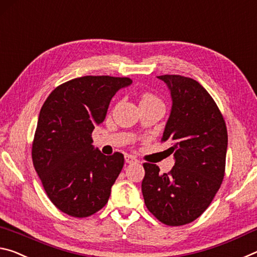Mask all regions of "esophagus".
Masks as SVG:
<instances>
[{
    "mask_svg": "<svg viewBox=\"0 0 257 257\" xmlns=\"http://www.w3.org/2000/svg\"><path fill=\"white\" fill-rule=\"evenodd\" d=\"M125 162L127 164H132V163H137L138 159L132 156V155H125Z\"/></svg>",
    "mask_w": 257,
    "mask_h": 257,
    "instance_id": "esophagus-1",
    "label": "esophagus"
}]
</instances>
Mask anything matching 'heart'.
Wrapping results in <instances>:
<instances>
[{
    "label": "heart",
    "mask_w": 257,
    "mask_h": 257,
    "mask_svg": "<svg viewBox=\"0 0 257 257\" xmlns=\"http://www.w3.org/2000/svg\"><path fill=\"white\" fill-rule=\"evenodd\" d=\"M149 100H157V98L155 95H153V94L147 93V94H145L144 96H142V99H141V101H149Z\"/></svg>",
    "instance_id": "heart-1"
}]
</instances>
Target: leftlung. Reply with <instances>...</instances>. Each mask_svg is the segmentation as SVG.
<instances>
[{"label":"left lung","instance_id":"left-lung-1","mask_svg":"<svg viewBox=\"0 0 257 257\" xmlns=\"http://www.w3.org/2000/svg\"><path fill=\"white\" fill-rule=\"evenodd\" d=\"M171 92L172 109L162 141H170L175 164L159 173L145 163L142 195L147 208L162 223L184 225L212 203L224 178L228 132L215 101L195 79L180 75L157 76Z\"/></svg>","mask_w":257,"mask_h":257}]
</instances>
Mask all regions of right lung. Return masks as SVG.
Masks as SVG:
<instances>
[{
	"instance_id": "add662e5",
	"label": "right lung",
	"mask_w": 257,
	"mask_h": 257,
	"mask_svg": "<svg viewBox=\"0 0 257 257\" xmlns=\"http://www.w3.org/2000/svg\"><path fill=\"white\" fill-rule=\"evenodd\" d=\"M127 77L83 76L56 87L41 108L32 157L46 195L61 212L87 217L108 203L124 156H106L92 146L94 126L106 118Z\"/></svg>"
}]
</instances>
